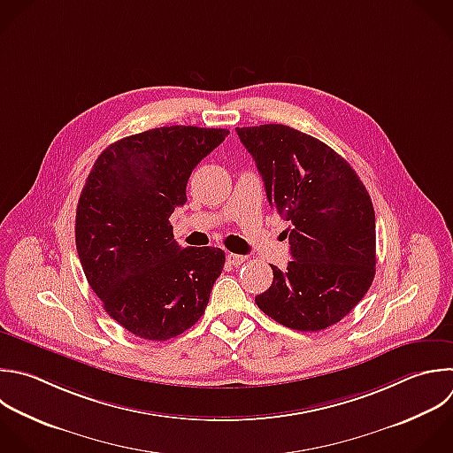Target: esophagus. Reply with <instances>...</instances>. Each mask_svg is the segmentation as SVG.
<instances>
[{"label": "esophagus", "mask_w": 453, "mask_h": 453, "mask_svg": "<svg viewBox=\"0 0 453 453\" xmlns=\"http://www.w3.org/2000/svg\"><path fill=\"white\" fill-rule=\"evenodd\" d=\"M226 262L232 264V265H241L246 262V257L244 255H237V253H228L226 255Z\"/></svg>", "instance_id": "obj_1"}]
</instances>
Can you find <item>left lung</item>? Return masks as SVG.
<instances>
[{
  "instance_id": "8db88e82",
  "label": "left lung",
  "mask_w": 453,
  "mask_h": 453,
  "mask_svg": "<svg viewBox=\"0 0 453 453\" xmlns=\"http://www.w3.org/2000/svg\"><path fill=\"white\" fill-rule=\"evenodd\" d=\"M253 156L269 205L290 226L287 269L255 297L276 322L320 331L340 322L375 274V214L350 165L317 138L281 124L237 127Z\"/></svg>"
}]
</instances>
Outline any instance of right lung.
Returning <instances> with one entry per match:
<instances>
[{
  "mask_svg": "<svg viewBox=\"0 0 453 453\" xmlns=\"http://www.w3.org/2000/svg\"><path fill=\"white\" fill-rule=\"evenodd\" d=\"M228 134L193 126L122 138L97 157L76 212V248L104 310L129 333L168 340L203 315L219 248H180L170 216L195 166Z\"/></svg>",
  "mask_w": 453,
  "mask_h": 453,
  "instance_id": "right-lung-1",
  "label": "right lung"
}]
</instances>
